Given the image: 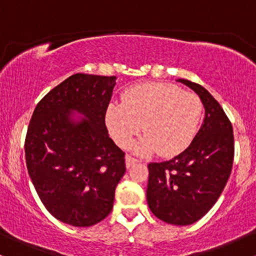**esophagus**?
Instances as JSON below:
<instances>
[{
  "label": "esophagus",
  "mask_w": 256,
  "mask_h": 256,
  "mask_svg": "<svg viewBox=\"0 0 256 256\" xmlns=\"http://www.w3.org/2000/svg\"><path fill=\"white\" fill-rule=\"evenodd\" d=\"M138 162L137 158H132V156H126L125 158V165H126V168H130L132 167V165H134V164Z\"/></svg>",
  "instance_id": "obj_1"
}]
</instances>
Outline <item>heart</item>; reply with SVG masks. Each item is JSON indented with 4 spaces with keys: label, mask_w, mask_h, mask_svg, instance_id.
<instances>
[{
    "label": "heart",
    "mask_w": 256,
    "mask_h": 256,
    "mask_svg": "<svg viewBox=\"0 0 256 256\" xmlns=\"http://www.w3.org/2000/svg\"><path fill=\"white\" fill-rule=\"evenodd\" d=\"M201 112L195 94L173 84L150 82L128 88L122 94V104H108L104 120L118 146H130L142 126L146 134L134 144V152L142 155L158 152L160 156L171 158L192 143Z\"/></svg>",
    "instance_id": "obj_1"
}]
</instances>
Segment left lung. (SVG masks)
Returning <instances> with one entry per match:
<instances>
[{
	"label": "left lung",
	"mask_w": 256,
	"mask_h": 256,
	"mask_svg": "<svg viewBox=\"0 0 256 256\" xmlns=\"http://www.w3.org/2000/svg\"><path fill=\"white\" fill-rule=\"evenodd\" d=\"M195 91L204 118L190 146L164 162L148 165L146 201L152 213L167 224H194L222 195L234 162L232 125L219 102L200 84L177 79Z\"/></svg>",
	"instance_id": "1"
}]
</instances>
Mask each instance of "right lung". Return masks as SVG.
<instances>
[{"instance_id": "right-lung-1", "label": "right lung", "mask_w": 256, "mask_h": 256, "mask_svg": "<svg viewBox=\"0 0 256 256\" xmlns=\"http://www.w3.org/2000/svg\"><path fill=\"white\" fill-rule=\"evenodd\" d=\"M116 80L73 74L32 114L25 140L28 174L44 207L64 224L86 228L104 220L126 172L124 152L104 124Z\"/></svg>"}]
</instances>
